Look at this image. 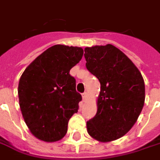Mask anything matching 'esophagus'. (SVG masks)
<instances>
[{
	"mask_svg": "<svg viewBox=\"0 0 160 160\" xmlns=\"http://www.w3.org/2000/svg\"><path fill=\"white\" fill-rule=\"evenodd\" d=\"M82 100L84 101V100H86L87 98V92H84V93H82Z\"/></svg>",
	"mask_w": 160,
	"mask_h": 160,
	"instance_id": "esophagus-1",
	"label": "esophagus"
}]
</instances>
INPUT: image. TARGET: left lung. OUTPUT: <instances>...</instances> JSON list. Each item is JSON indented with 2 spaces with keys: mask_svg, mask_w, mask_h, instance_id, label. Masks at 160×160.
Segmentation results:
<instances>
[{
  "mask_svg": "<svg viewBox=\"0 0 160 160\" xmlns=\"http://www.w3.org/2000/svg\"><path fill=\"white\" fill-rule=\"evenodd\" d=\"M87 69L101 89L98 112L87 122V132L99 142L118 139L137 122L145 104V82L140 71L124 53L112 44L84 48Z\"/></svg>",
  "mask_w": 160,
  "mask_h": 160,
  "instance_id": "1",
  "label": "left lung"
}]
</instances>
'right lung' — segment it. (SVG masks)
<instances>
[{
    "label": "right lung",
    "mask_w": 160,
    "mask_h": 160,
    "mask_svg": "<svg viewBox=\"0 0 160 160\" xmlns=\"http://www.w3.org/2000/svg\"><path fill=\"white\" fill-rule=\"evenodd\" d=\"M82 55L80 47L54 45L36 57L21 76L20 109L36 138L56 142L67 133L69 118L78 112L82 100L69 70Z\"/></svg>",
    "instance_id": "obj_1"
}]
</instances>
